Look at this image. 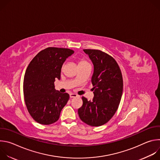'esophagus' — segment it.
Masks as SVG:
<instances>
[{"mask_svg": "<svg viewBox=\"0 0 160 160\" xmlns=\"http://www.w3.org/2000/svg\"><path fill=\"white\" fill-rule=\"evenodd\" d=\"M70 98H76V97H77L78 96H77L76 94L71 93V94H70Z\"/></svg>", "mask_w": 160, "mask_h": 160, "instance_id": "obj_1", "label": "esophagus"}]
</instances>
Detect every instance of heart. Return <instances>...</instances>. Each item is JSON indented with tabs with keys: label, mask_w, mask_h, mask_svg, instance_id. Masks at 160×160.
Returning a JSON list of instances; mask_svg holds the SVG:
<instances>
[{
	"label": "heart",
	"mask_w": 160,
	"mask_h": 160,
	"mask_svg": "<svg viewBox=\"0 0 160 160\" xmlns=\"http://www.w3.org/2000/svg\"><path fill=\"white\" fill-rule=\"evenodd\" d=\"M88 64H90L86 59H85L83 58L80 59L79 62H78V66H85V65H88Z\"/></svg>",
	"instance_id": "1"
}]
</instances>
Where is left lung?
<instances>
[{"mask_svg":"<svg viewBox=\"0 0 160 160\" xmlns=\"http://www.w3.org/2000/svg\"><path fill=\"white\" fill-rule=\"evenodd\" d=\"M94 65L91 79L94 98L82 97L83 105L78 115L86 124L99 127L106 123L116 112L123 92V78L120 67L112 57L95 49H83Z\"/></svg>","mask_w":160,"mask_h":160,"instance_id":"8db88e82","label":"left lung"}]
</instances>
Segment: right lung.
I'll use <instances>...</instances> for the list:
<instances>
[{"instance_id":"add662e5","label":"right lung","mask_w":160,"mask_h":160,"mask_svg":"<svg viewBox=\"0 0 160 160\" xmlns=\"http://www.w3.org/2000/svg\"><path fill=\"white\" fill-rule=\"evenodd\" d=\"M73 53L69 49L48 48L38 52L27 68L23 81L25 101L30 115L40 124L57 122L69 100V94L56 90L54 82L60 80L64 62Z\"/></svg>"}]
</instances>
